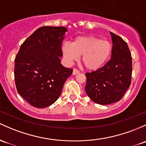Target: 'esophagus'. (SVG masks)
Returning <instances> with one entry per match:
<instances>
[{
    "label": "esophagus",
    "mask_w": 146,
    "mask_h": 146,
    "mask_svg": "<svg viewBox=\"0 0 146 146\" xmlns=\"http://www.w3.org/2000/svg\"><path fill=\"white\" fill-rule=\"evenodd\" d=\"M79 73H80L79 70L76 69V68H74V69H73V75H74V76H76V75L78 74Z\"/></svg>",
    "instance_id": "esophagus-1"
}]
</instances>
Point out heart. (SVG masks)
<instances>
[{
    "label": "heart",
    "mask_w": 146,
    "mask_h": 146,
    "mask_svg": "<svg viewBox=\"0 0 146 146\" xmlns=\"http://www.w3.org/2000/svg\"><path fill=\"white\" fill-rule=\"evenodd\" d=\"M62 52L66 62L71 64L82 55V62L86 69L96 70L105 64L111 52V45L107 40L92 35L76 36L72 44L64 42Z\"/></svg>",
    "instance_id": "1"
}]
</instances>
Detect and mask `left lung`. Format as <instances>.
<instances>
[{"instance_id": "1", "label": "left lung", "mask_w": 146, "mask_h": 146, "mask_svg": "<svg viewBox=\"0 0 146 146\" xmlns=\"http://www.w3.org/2000/svg\"><path fill=\"white\" fill-rule=\"evenodd\" d=\"M112 40L111 60L96 71L86 73L85 91L94 102L110 105L119 101L131 84L132 66L127 43L110 33Z\"/></svg>"}]
</instances>
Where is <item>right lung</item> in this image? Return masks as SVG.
I'll return each instance as SVG.
<instances>
[{
	"label": "right lung",
	"instance_id": "right-lung-1",
	"mask_svg": "<svg viewBox=\"0 0 146 146\" xmlns=\"http://www.w3.org/2000/svg\"><path fill=\"white\" fill-rule=\"evenodd\" d=\"M64 27L43 26L21 46L15 57L14 78L17 91L31 105L44 108L60 97L73 70L61 64Z\"/></svg>",
	"mask_w": 146,
	"mask_h": 146
}]
</instances>
